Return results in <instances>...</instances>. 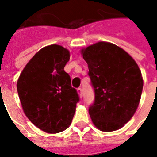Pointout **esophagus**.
I'll list each match as a JSON object with an SVG mask.
<instances>
[{"mask_svg": "<svg viewBox=\"0 0 157 157\" xmlns=\"http://www.w3.org/2000/svg\"><path fill=\"white\" fill-rule=\"evenodd\" d=\"M77 91H78V94L79 95V97H80V98H82V88H78V89H77Z\"/></svg>", "mask_w": 157, "mask_h": 157, "instance_id": "obj_1", "label": "esophagus"}]
</instances>
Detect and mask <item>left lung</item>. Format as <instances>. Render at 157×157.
I'll return each instance as SVG.
<instances>
[{"label":"left lung","instance_id":"8db88e82","mask_svg":"<svg viewBox=\"0 0 157 157\" xmlns=\"http://www.w3.org/2000/svg\"><path fill=\"white\" fill-rule=\"evenodd\" d=\"M95 91L89 107L93 124L109 132L121 129L137 110L144 80L137 63L121 48L98 42L81 50Z\"/></svg>","mask_w":157,"mask_h":157}]
</instances>
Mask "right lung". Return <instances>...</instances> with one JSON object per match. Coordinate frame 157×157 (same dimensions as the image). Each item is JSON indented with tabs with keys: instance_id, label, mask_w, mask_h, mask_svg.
I'll return each mask as SVG.
<instances>
[{
	"instance_id": "1",
	"label": "right lung",
	"mask_w": 157,
	"mask_h": 157,
	"mask_svg": "<svg viewBox=\"0 0 157 157\" xmlns=\"http://www.w3.org/2000/svg\"><path fill=\"white\" fill-rule=\"evenodd\" d=\"M70 52L61 45L41 48L22 71L17 90L24 113L43 131L56 134L71 124L79 96L64 67Z\"/></svg>"
}]
</instances>
